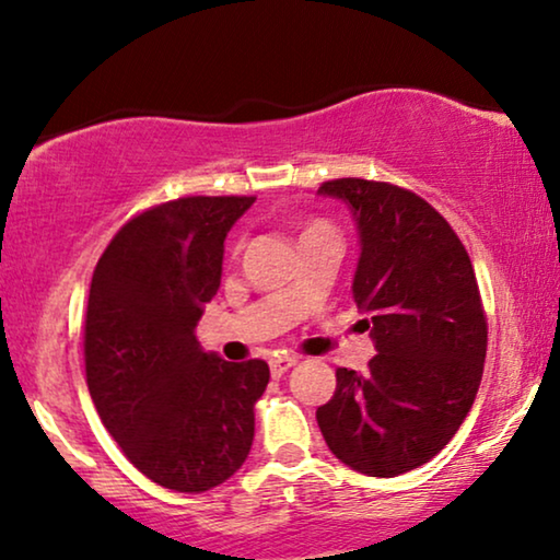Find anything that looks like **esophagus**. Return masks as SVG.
Instances as JSON below:
<instances>
[{
    "label": "esophagus",
    "mask_w": 560,
    "mask_h": 560,
    "mask_svg": "<svg viewBox=\"0 0 560 560\" xmlns=\"http://www.w3.org/2000/svg\"><path fill=\"white\" fill-rule=\"evenodd\" d=\"M268 366H271V376L273 378H281L287 374L289 369L296 366V355H279V358H271L268 361Z\"/></svg>",
    "instance_id": "obj_1"
}]
</instances>
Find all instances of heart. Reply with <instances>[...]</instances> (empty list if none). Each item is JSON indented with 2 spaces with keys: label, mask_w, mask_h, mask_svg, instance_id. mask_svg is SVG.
<instances>
[{
  "label": "heart",
  "mask_w": 560,
  "mask_h": 560,
  "mask_svg": "<svg viewBox=\"0 0 560 560\" xmlns=\"http://www.w3.org/2000/svg\"><path fill=\"white\" fill-rule=\"evenodd\" d=\"M312 233H332V228L323 220H315V222H310L307 228H304L302 235H312Z\"/></svg>",
  "instance_id": "b5f03b06"
}]
</instances>
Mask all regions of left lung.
I'll return each mask as SVG.
<instances>
[{
  "mask_svg": "<svg viewBox=\"0 0 560 560\" xmlns=\"http://www.w3.org/2000/svg\"><path fill=\"white\" fill-rule=\"evenodd\" d=\"M317 194L355 220L353 300L378 350L366 374L335 371L317 424L335 458L392 479L438 456L474 405L487 358L479 284L453 228L409 189L335 178Z\"/></svg>",
  "mask_w": 560,
  "mask_h": 560,
  "instance_id": "obj_1",
  "label": "left lung"
}]
</instances>
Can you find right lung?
<instances>
[{
  "label": "right lung",
  "mask_w": 560,
  "mask_h": 560,
  "mask_svg": "<svg viewBox=\"0 0 560 560\" xmlns=\"http://www.w3.org/2000/svg\"><path fill=\"white\" fill-rule=\"evenodd\" d=\"M256 197H184L119 228L89 289L86 384L104 428L159 487L199 494L248 458L268 363L197 340L230 228Z\"/></svg>",
  "instance_id": "1"
}]
</instances>
